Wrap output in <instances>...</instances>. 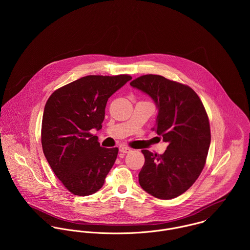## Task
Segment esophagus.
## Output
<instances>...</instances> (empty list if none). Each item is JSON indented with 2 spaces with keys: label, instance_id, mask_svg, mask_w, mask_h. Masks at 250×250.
Here are the masks:
<instances>
[{
  "label": "esophagus",
  "instance_id": "esophagus-1",
  "mask_svg": "<svg viewBox=\"0 0 250 250\" xmlns=\"http://www.w3.org/2000/svg\"><path fill=\"white\" fill-rule=\"evenodd\" d=\"M119 151H120L121 153H130V152L132 151V149L129 148V147H127V146H125V145H120V146H119Z\"/></svg>",
  "mask_w": 250,
  "mask_h": 250
}]
</instances>
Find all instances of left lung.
I'll list each match as a JSON object with an SVG mask.
<instances>
[{
    "mask_svg": "<svg viewBox=\"0 0 250 250\" xmlns=\"http://www.w3.org/2000/svg\"><path fill=\"white\" fill-rule=\"evenodd\" d=\"M130 84L154 101L158 115L152 130L168 143L163 155L142 150L140 185L157 198H175L192 186L205 166L211 143L207 112L193 89L163 76L144 75Z\"/></svg>",
    "mask_w": 250,
    "mask_h": 250,
    "instance_id": "1",
    "label": "left lung"
}]
</instances>
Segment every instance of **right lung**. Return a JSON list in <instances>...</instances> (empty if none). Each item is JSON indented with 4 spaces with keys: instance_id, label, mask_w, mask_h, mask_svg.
<instances>
[{
    "instance_id": "1",
    "label": "right lung",
    "mask_w": 250,
    "mask_h": 250,
    "mask_svg": "<svg viewBox=\"0 0 250 250\" xmlns=\"http://www.w3.org/2000/svg\"><path fill=\"white\" fill-rule=\"evenodd\" d=\"M129 75H89L57 89L43 112L41 143L56 176L75 195L98 191L112 167L118 148L101 147L98 138L108 98L127 82Z\"/></svg>"
}]
</instances>
